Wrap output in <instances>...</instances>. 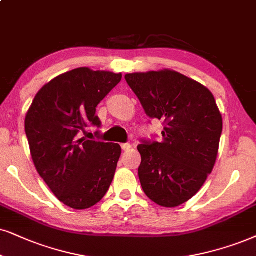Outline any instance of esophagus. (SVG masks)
I'll list each match as a JSON object with an SVG mask.
<instances>
[{
    "instance_id": "1",
    "label": "esophagus",
    "mask_w": 256,
    "mask_h": 256,
    "mask_svg": "<svg viewBox=\"0 0 256 256\" xmlns=\"http://www.w3.org/2000/svg\"><path fill=\"white\" fill-rule=\"evenodd\" d=\"M122 148L124 151H128L131 148V144H128V143H125V144H122Z\"/></svg>"
}]
</instances>
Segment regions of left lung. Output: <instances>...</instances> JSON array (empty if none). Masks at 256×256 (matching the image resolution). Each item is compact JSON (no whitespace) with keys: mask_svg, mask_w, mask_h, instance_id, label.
Wrapping results in <instances>:
<instances>
[{"mask_svg":"<svg viewBox=\"0 0 256 256\" xmlns=\"http://www.w3.org/2000/svg\"><path fill=\"white\" fill-rule=\"evenodd\" d=\"M125 79L148 117L166 124L160 143L138 145L142 188L158 206H178L198 192L214 169L221 112L206 86L176 70L130 73Z\"/></svg>","mask_w":256,"mask_h":256,"instance_id":"1","label":"left lung"}]
</instances>
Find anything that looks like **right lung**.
Masks as SVG:
<instances>
[{"instance_id": "add662e5", "label": "right lung", "mask_w": 256, "mask_h": 256, "mask_svg": "<svg viewBox=\"0 0 256 256\" xmlns=\"http://www.w3.org/2000/svg\"><path fill=\"white\" fill-rule=\"evenodd\" d=\"M122 73L80 67L60 74L38 90L24 120L30 154L42 180L60 202L82 210L111 186L122 148L80 138L100 126L96 106L120 82Z\"/></svg>"}]
</instances>
